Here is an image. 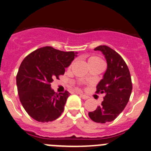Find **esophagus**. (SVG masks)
<instances>
[{
  "label": "esophagus",
  "instance_id": "esophagus-1",
  "mask_svg": "<svg viewBox=\"0 0 151 151\" xmlns=\"http://www.w3.org/2000/svg\"><path fill=\"white\" fill-rule=\"evenodd\" d=\"M79 93V94L80 95V96H81L83 99H87L89 98V96H87V95H86V94H83V93Z\"/></svg>",
  "mask_w": 151,
  "mask_h": 151
}]
</instances>
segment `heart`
<instances>
[{"label": "heart", "instance_id": "b5f03b06", "mask_svg": "<svg viewBox=\"0 0 151 151\" xmlns=\"http://www.w3.org/2000/svg\"><path fill=\"white\" fill-rule=\"evenodd\" d=\"M99 62H102V60L100 59V58L96 56L90 57V58H88V65H91V64H93V63H99Z\"/></svg>", "mask_w": 151, "mask_h": 151}]
</instances>
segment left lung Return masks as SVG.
<instances>
[{"instance_id":"1","label":"left lung","mask_w":151,"mask_h":151,"mask_svg":"<svg viewBox=\"0 0 151 151\" xmlns=\"http://www.w3.org/2000/svg\"><path fill=\"white\" fill-rule=\"evenodd\" d=\"M94 50L102 52L108 65L96 91V93H104V100L88 116L93 122L106 123L114 120L125 108L132 91V82L128 65L117 52L107 46H97Z\"/></svg>"}]
</instances>
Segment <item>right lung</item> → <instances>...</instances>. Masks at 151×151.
<instances>
[{"instance_id": "add662e5", "label": "right lung", "mask_w": 151, "mask_h": 151, "mask_svg": "<svg viewBox=\"0 0 151 151\" xmlns=\"http://www.w3.org/2000/svg\"><path fill=\"white\" fill-rule=\"evenodd\" d=\"M74 56V52L45 46L22 61L16 76L19 99L28 114L36 121L52 122L63 112L70 93H56L51 88V83L63 75Z\"/></svg>"}]
</instances>
